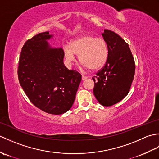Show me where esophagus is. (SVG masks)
<instances>
[{"label": "esophagus", "mask_w": 159, "mask_h": 159, "mask_svg": "<svg viewBox=\"0 0 159 159\" xmlns=\"http://www.w3.org/2000/svg\"><path fill=\"white\" fill-rule=\"evenodd\" d=\"M87 79V76H84V75L82 76V80H86Z\"/></svg>", "instance_id": "esophagus-1"}]
</instances>
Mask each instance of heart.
I'll list each match as a JSON object with an SVG mask.
<instances>
[{"label": "heart", "instance_id": "b5f03b06", "mask_svg": "<svg viewBox=\"0 0 159 159\" xmlns=\"http://www.w3.org/2000/svg\"><path fill=\"white\" fill-rule=\"evenodd\" d=\"M63 49L65 58L69 63L76 61L77 54L83 66L92 70L104 66L109 55V48L104 39L89 34L74 39L70 45L64 46Z\"/></svg>", "mask_w": 159, "mask_h": 159}]
</instances>
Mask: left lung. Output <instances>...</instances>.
Wrapping results in <instances>:
<instances>
[{
    "label": "left lung",
    "mask_w": 159,
    "mask_h": 159,
    "mask_svg": "<svg viewBox=\"0 0 159 159\" xmlns=\"http://www.w3.org/2000/svg\"><path fill=\"white\" fill-rule=\"evenodd\" d=\"M109 48L105 65L97 72L94 81L93 94L100 104L112 106L127 96L133 82L135 64L128 43L110 30L102 34Z\"/></svg>",
    "instance_id": "left-lung-1"
}]
</instances>
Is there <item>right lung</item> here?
I'll return each mask as SVG.
<instances>
[{"label":"right lung","mask_w":159,"mask_h":159,"mask_svg":"<svg viewBox=\"0 0 159 159\" xmlns=\"http://www.w3.org/2000/svg\"><path fill=\"white\" fill-rule=\"evenodd\" d=\"M49 31L27 40L19 59L20 85L30 101L46 113L61 115L69 111L81 81V74L64 66L63 50L52 48Z\"/></svg>","instance_id":"right-lung-1"}]
</instances>
